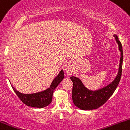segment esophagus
<instances>
[{"mask_svg": "<svg viewBox=\"0 0 130 130\" xmlns=\"http://www.w3.org/2000/svg\"><path fill=\"white\" fill-rule=\"evenodd\" d=\"M64 70H65V73H66V74L68 75V76L71 75V74L73 72V68H72V66L69 64H68L65 66Z\"/></svg>", "mask_w": 130, "mask_h": 130, "instance_id": "obj_1", "label": "esophagus"}]
</instances>
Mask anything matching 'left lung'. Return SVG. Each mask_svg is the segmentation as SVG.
<instances>
[{
  "label": "left lung",
  "mask_w": 130,
  "mask_h": 130,
  "mask_svg": "<svg viewBox=\"0 0 130 130\" xmlns=\"http://www.w3.org/2000/svg\"><path fill=\"white\" fill-rule=\"evenodd\" d=\"M113 36L118 44L119 50L121 53V57L118 74L111 83L100 89L92 91L86 88L79 78L75 76L71 77V79L73 83L72 91V98L73 103L76 106L82 110H92L97 109L104 105L113 94L120 83L122 73L123 59L122 45L119 41L118 37L116 34H114Z\"/></svg>",
  "instance_id": "1"
}]
</instances>
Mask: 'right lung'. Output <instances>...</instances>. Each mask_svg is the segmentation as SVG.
<instances>
[{
  "label": "right lung",
  "mask_w": 130,
  "mask_h": 130,
  "mask_svg": "<svg viewBox=\"0 0 130 130\" xmlns=\"http://www.w3.org/2000/svg\"><path fill=\"white\" fill-rule=\"evenodd\" d=\"M64 77L63 70H61L58 75L54 79L53 82L51 84L49 88L42 91L32 94H24L17 91L12 86L13 90L18 96L19 98L28 106L33 108H42L47 106L51 103L53 100V94L54 89L58 86L59 84L62 81Z\"/></svg>",
  "instance_id": "1"
}]
</instances>
